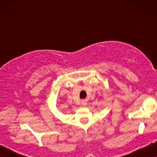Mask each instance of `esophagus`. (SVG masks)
Listing matches in <instances>:
<instances>
[{"mask_svg": "<svg viewBox=\"0 0 157 157\" xmlns=\"http://www.w3.org/2000/svg\"><path fill=\"white\" fill-rule=\"evenodd\" d=\"M81 106H86V104H87V101L86 99H83V100L81 101Z\"/></svg>", "mask_w": 157, "mask_h": 157, "instance_id": "34e87169", "label": "esophagus"}]
</instances>
